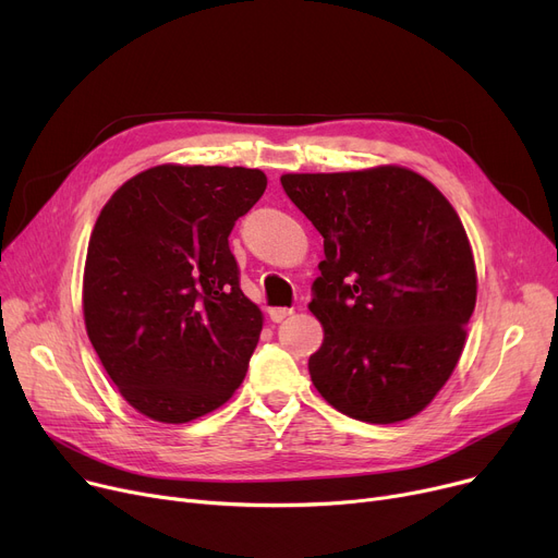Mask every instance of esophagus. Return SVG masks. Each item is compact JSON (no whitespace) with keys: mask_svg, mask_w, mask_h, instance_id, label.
<instances>
[{"mask_svg":"<svg viewBox=\"0 0 558 558\" xmlns=\"http://www.w3.org/2000/svg\"><path fill=\"white\" fill-rule=\"evenodd\" d=\"M291 314H294V310H291V307H271L269 310V316H271L274 324H280V320H284Z\"/></svg>","mask_w":558,"mask_h":558,"instance_id":"obj_1","label":"esophagus"}]
</instances>
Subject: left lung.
<instances>
[{
    "instance_id": "1",
    "label": "left lung",
    "mask_w": 558,
    "mask_h": 558,
    "mask_svg": "<svg viewBox=\"0 0 558 558\" xmlns=\"http://www.w3.org/2000/svg\"><path fill=\"white\" fill-rule=\"evenodd\" d=\"M282 190L324 238L310 357L337 412L389 425L425 409L452 375L477 299L473 251L448 198L402 167L284 173Z\"/></svg>"
}]
</instances>
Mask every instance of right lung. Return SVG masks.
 Listing matches in <instances>:
<instances>
[{
  "mask_svg": "<svg viewBox=\"0 0 558 558\" xmlns=\"http://www.w3.org/2000/svg\"><path fill=\"white\" fill-rule=\"evenodd\" d=\"M264 190L259 169L160 165L104 205L85 257V328L140 414L187 423L242 385L262 312L228 238Z\"/></svg>",
  "mask_w": 558,
  "mask_h": 558,
  "instance_id": "right-lung-1",
  "label": "right lung"
}]
</instances>
